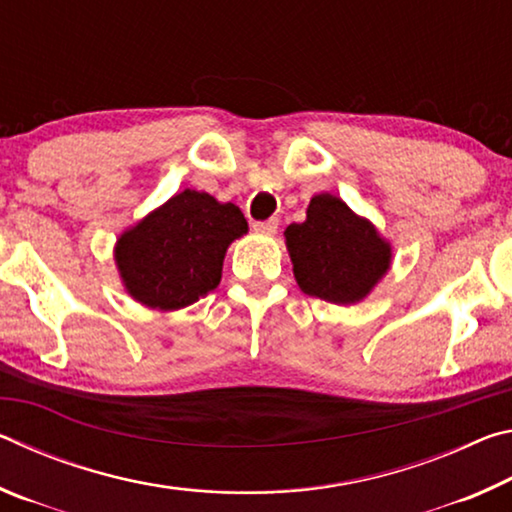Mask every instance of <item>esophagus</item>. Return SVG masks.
<instances>
[{"instance_id": "obj_1", "label": "esophagus", "mask_w": 512, "mask_h": 512, "mask_svg": "<svg viewBox=\"0 0 512 512\" xmlns=\"http://www.w3.org/2000/svg\"><path fill=\"white\" fill-rule=\"evenodd\" d=\"M277 225H280V221H277V219H266V221H255L253 228L257 232H262V235H275Z\"/></svg>"}]
</instances>
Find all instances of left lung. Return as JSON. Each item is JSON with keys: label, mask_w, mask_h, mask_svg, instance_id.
Listing matches in <instances>:
<instances>
[{"label": "left lung", "mask_w": 512, "mask_h": 512, "mask_svg": "<svg viewBox=\"0 0 512 512\" xmlns=\"http://www.w3.org/2000/svg\"><path fill=\"white\" fill-rule=\"evenodd\" d=\"M284 237L300 289L334 305L366 298L391 264V246L332 194L311 198L307 219Z\"/></svg>", "instance_id": "8db88e82"}]
</instances>
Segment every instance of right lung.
Returning <instances> with one entry per match:
<instances>
[{
  "label": "right lung",
  "mask_w": 512,
  "mask_h": 512,
  "mask_svg": "<svg viewBox=\"0 0 512 512\" xmlns=\"http://www.w3.org/2000/svg\"><path fill=\"white\" fill-rule=\"evenodd\" d=\"M246 230L237 205L185 189L119 237L121 280L142 305L187 307L219 287L225 250Z\"/></svg>",
  "instance_id": "add662e5"
}]
</instances>
